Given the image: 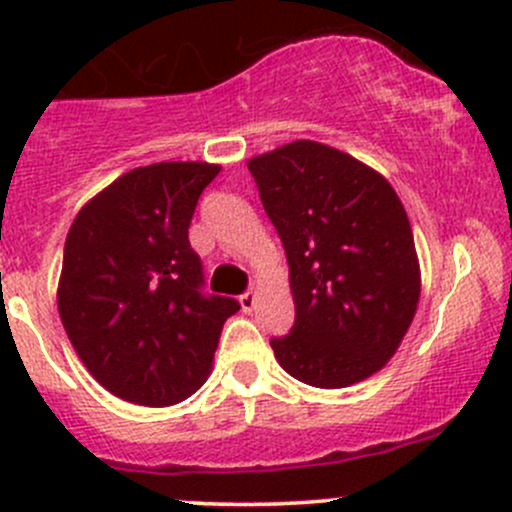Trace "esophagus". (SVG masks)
<instances>
[{
    "mask_svg": "<svg viewBox=\"0 0 512 512\" xmlns=\"http://www.w3.org/2000/svg\"><path fill=\"white\" fill-rule=\"evenodd\" d=\"M240 307L242 312H252V309L257 307V294L255 292H245L240 297Z\"/></svg>",
    "mask_w": 512,
    "mask_h": 512,
    "instance_id": "obj_1",
    "label": "esophagus"
}]
</instances>
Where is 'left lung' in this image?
<instances>
[{
    "instance_id": "obj_1",
    "label": "left lung",
    "mask_w": 512,
    "mask_h": 512,
    "mask_svg": "<svg viewBox=\"0 0 512 512\" xmlns=\"http://www.w3.org/2000/svg\"><path fill=\"white\" fill-rule=\"evenodd\" d=\"M247 168L289 262L294 327L270 342L275 359L317 389L369 379L401 347L421 297L404 203L379 170L317 141Z\"/></svg>"
}]
</instances>
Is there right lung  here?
Returning a JSON list of instances; mask_svg holds the SVG:
<instances>
[{"mask_svg":"<svg viewBox=\"0 0 512 512\" xmlns=\"http://www.w3.org/2000/svg\"><path fill=\"white\" fill-rule=\"evenodd\" d=\"M218 173L203 160L133 168L69 227L59 317L91 376L118 399L163 409L195 394L240 309L200 294L203 265L188 240L200 193Z\"/></svg>","mask_w":512,"mask_h":512,"instance_id":"add662e5","label":"right lung"}]
</instances>
